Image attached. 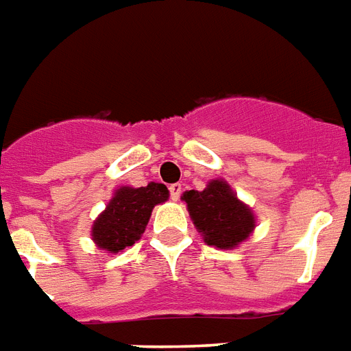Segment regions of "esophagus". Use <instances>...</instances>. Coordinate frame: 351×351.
Returning a JSON list of instances; mask_svg holds the SVG:
<instances>
[{
    "instance_id": "esophagus-1",
    "label": "esophagus",
    "mask_w": 351,
    "mask_h": 351,
    "mask_svg": "<svg viewBox=\"0 0 351 351\" xmlns=\"http://www.w3.org/2000/svg\"><path fill=\"white\" fill-rule=\"evenodd\" d=\"M169 194H171V199H173V202H176V199L180 198V194H182V185H180V184H173V185H169Z\"/></svg>"
}]
</instances>
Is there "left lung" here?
<instances>
[{"label":"left lung","instance_id":"1","mask_svg":"<svg viewBox=\"0 0 351 351\" xmlns=\"http://www.w3.org/2000/svg\"><path fill=\"white\" fill-rule=\"evenodd\" d=\"M182 199L208 246L232 250L248 239L255 228L252 208L237 198L225 180H210L203 191H185Z\"/></svg>","mask_w":351,"mask_h":351}]
</instances>
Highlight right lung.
Instances as JSON below:
<instances>
[{
  "label": "right lung",
  "mask_w": 351,
  "mask_h": 351,
  "mask_svg": "<svg viewBox=\"0 0 351 351\" xmlns=\"http://www.w3.org/2000/svg\"><path fill=\"white\" fill-rule=\"evenodd\" d=\"M169 198L164 184H148L146 187H119L108 202L107 208L93 225V241L108 253H119L135 244L146 230L155 205Z\"/></svg>",
  "instance_id": "1"
}]
</instances>
